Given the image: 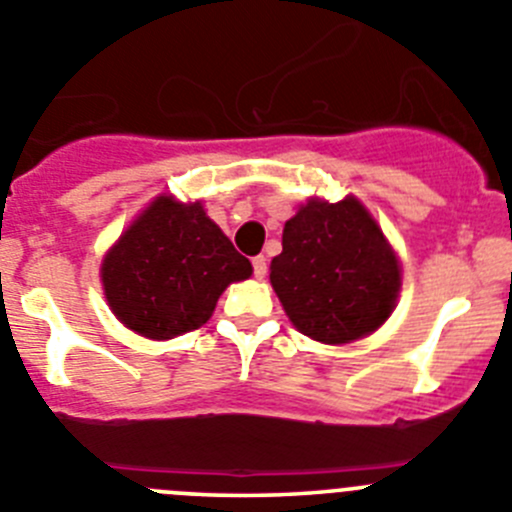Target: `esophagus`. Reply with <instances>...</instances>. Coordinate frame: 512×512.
I'll return each mask as SVG.
<instances>
[{
  "label": "esophagus",
  "mask_w": 512,
  "mask_h": 512,
  "mask_svg": "<svg viewBox=\"0 0 512 512\" xmlns=\"http://www.w3.org/2000/svg\"><path fill=\"white\" fill-rule=\"evenodd\" d=\"M252 270H255V278L262 280L267 275V257L265 255H257L252 257Z\"/></svg>",
  "instance_id": "1"
}]
</instances>
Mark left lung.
Returning a JSON list of instances; mask_svg holds the SVG:
<instances>
[{
	"label": "left lung",
	"mask_w": 512,
	"mask_h": 512,
	"mask_svg": "<svg viewBox=\"0 0 512 512\" xmlns=\"http://www.w3.org/2000/svg\"><path fill=\"white\" fill-rule=\"evenodd\" d=\"M270 283L298 331L316 342L347 344L388 319L400 265L357 199H316L285 222Z\"/></svg>",
	"instance_id": "1"
}]
</instances>
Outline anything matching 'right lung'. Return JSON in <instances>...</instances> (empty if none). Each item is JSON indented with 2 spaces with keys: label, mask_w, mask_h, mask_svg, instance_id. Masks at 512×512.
<instances>
[{
  "label": "right lung",
  "mask_w": 512,
  "mask_h": 512,
  "mask_svg": "<svg viewBox=\"0 0 512 512\" xmlns=\"http://www.w3.org/2000/svg\"><path fill=\"white\" fill-rule=\"evenodd\" d=\"M250 275V260L201 204H178L170 196L147 206L101 265L112 311L147 339L204 326L224 288Z\"/></svg>",
  "instance_id": "right-lung-1"
}]
</instances>
